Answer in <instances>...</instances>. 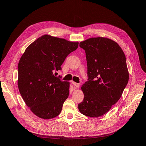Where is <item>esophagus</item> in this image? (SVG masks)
<instances>
[{"mask_svg": "<svg viewBox=\"0 0 146 146\" xmlns=\"http://www.w3.org/2000/svg\"><path fill=\"white\" fill-rule=\"evenodd\" d=\"M72 83L73 84V85L74 86H76V88H79V86H80V85H79V83H77L76 82H72Z\"/></svg>", "mask_w": 146, "mask_h": 146, "instance_id": "esophagus-1", "label": "esophagus"}]
</instances>
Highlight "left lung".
Instances as JSON below:
<instances>
[{"label": "left lung", "instance_id": "left-lung-1", "mask_svg": "<svg viewBox=\"0 0 146 146\" xmlns=\"http://www.w3.org/2000/svg\"><path fill=\"white\" fill-rule=\"evenodd\" d=\"M85 51L88 80L82 86L79 111L88 117L103 116L121 98L129 82L125 55L114 41L103 37L80 42Z\"/></svg>", "mask_w": 146, "mask_h": 146}]
</instances>
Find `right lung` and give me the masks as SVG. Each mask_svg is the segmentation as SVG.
<instances>
[{
    "label": "right lung",
    "instance_id": "1",
    "mask_svg": "<svg viewBox=\"0 0 146 146\" xmlns=\"http://www.w3.org/2000/svg\"><path fill=\"white\" fill-rule=\"evenodd\" d=\"M78 42L43 35L26 48L18 64V88L25 103L35 115L45 119L61 113L69 94V83L56 77Z\"/></svg>",
    "mask_w": 146,
    "mask_h": 146
}]
</instances>
